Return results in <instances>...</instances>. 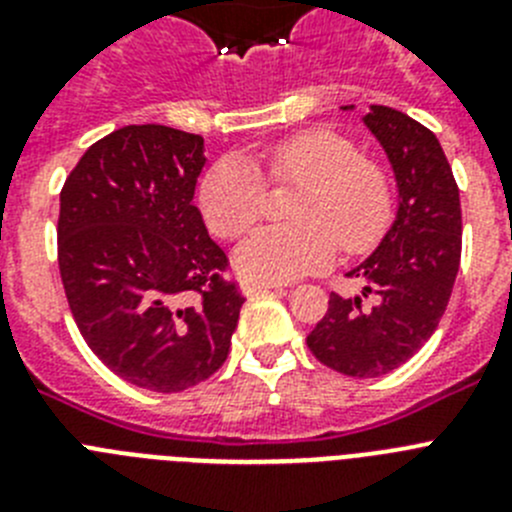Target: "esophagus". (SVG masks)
<instances>
[{"mask_svg": "<svg viewBox=\"0 0 512 512\" xmlns=\"http://www.w3.org/2000/svg\"><path fill=\"white\" fill-rule=\"evenodd\" d=\"M243 295H253V292H261V289H282V284L277 282H243Z\"/></svg>", "mask_w": 512, "mask_h": 512, "instance_id": "1", "label": "esophagus"}]
</instances>
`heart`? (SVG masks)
Segmentation results:
<instances>
[{"label":"heart","instance_id":"heart-1","mask_svg":"<svg viewBox=\"0 0 512 512\" xmlns=\"http://www.w3.org/2000/svg\"><path fill=\"white\" fill-rule=\"evenodd\" d=\"M269 184H300L292 225L253 230L235 248V269L251 282H289L328 266L338 246L361 253L382 238L392 217L390 176L377 161L330 130L289 135L248 164L220 158L200 184V210L220 238H238L259 223Z\"/></svg>","mask_w":512,"mask_h":512}]
</instances>
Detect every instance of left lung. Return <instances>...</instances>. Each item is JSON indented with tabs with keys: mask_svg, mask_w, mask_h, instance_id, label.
<instances>
[{
	"mask_svg": "<svg viewBox=\"0 0 512 512\" xmlns=\"http://www.w3.org/2000/svg\"><path fill=\"white\" fill-rule=\"evenodd\" d=\"M364 125L395 171L397 217L377 251L348 271L364 282L361 297L333 292L307 336L320 364L356 379L390 374L433 336L461 261L459 187L436 135L384 104H372Z\"/></svg>",
	"mask_w": 512,
	"mask_h": 512,
	"instance_id": "left-lung-1",
	"label": "left lung"
}]
</instances>
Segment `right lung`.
<instances>
[{"instance_id":"1","label":"right lung","mask_w":512,"mask_h":512,"mask_svg":"<svg viewBox=\"0 0 512 512\" xmlns=\"http://www.w3.org/2000/svg\"><path fill=\"white\" fill-rule=\"evenodd\" d=\"M202 166V135L128 125L89 146L61 189L71 315L110 372L151 392L212 377L246 302L194 207Z\"/></svg>"}]
</instances>
